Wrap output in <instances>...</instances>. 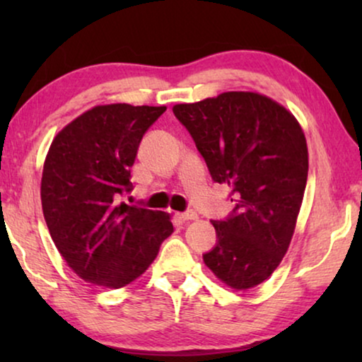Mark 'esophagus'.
<instances>
[{"instance_id":"34e87169","label":"esophagus","mask_w":362,"mask_h":362,"mask_svg":"<svg viewBox=\"0 0 362 362\" xmlns=\"http://www.w3.org/2000/svg\"><path fill=\"white\" fill-rule=\"evenodd\" d=\"M177 217H180V221L186 222V221H196L197 214H196V212H192V211H186V212H180Z\"/></svg>"}]
</instances>
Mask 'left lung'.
I'll return each instance as SVG.
<instances>
[{
	"label": "left lung",
	"mask_w": 362,
	"mask_h": 362,
	"mask_svg": "<svg viewBox=\"0 0 362 362\" xmlns=\"http://www.w3.org/2000/svg\"><path fill=\"white\" fill-rule=\"evenodd\" d=\"M214 182L230 187L234 209L211 221L217 242L202 254L217 279L247 290L269 279L288 250L308 177V148L295 117L254 92H224L180 103Z\"/></svg>",
	"instance_id": "left-lung-1"
}]
</instances>
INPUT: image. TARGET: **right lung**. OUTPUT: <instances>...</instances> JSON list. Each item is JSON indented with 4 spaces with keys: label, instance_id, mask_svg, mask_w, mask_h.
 Returning <instances> with one entry per match:
<instances>
[{
    "label": "right lung",
    "instance_id": "add662e5",
    "mask_svg": "<svg viewBox=\"0 0 362 362\" xmlns=\"http://www.w3.org/2000/svg\"><path fill=\"white\" fill-rule=\"evenodd\" d=\"M166 107H93L59 132L41 181L44 219L67 265L93 285L122 288L171 235L165 212L128 206L140 141Z\"/></svg>",
    "mask_w": 362,
    "mask_h": 362
}]
</instances>
